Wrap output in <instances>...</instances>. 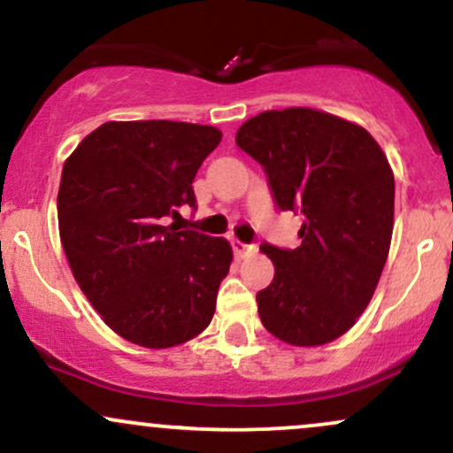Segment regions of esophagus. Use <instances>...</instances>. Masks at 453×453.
I'll list each match as a JSON object with an SVG mask.
<instances>
[{
	"mask_svg": "<svg viewBox=\"0 0 453 453\" xmlns=\"http://www.w3.org/2000/svg\"><path fill=\"white\" fill-rule=\"evenodd\" d=\"M232 249H234V256H236L238 259L256 256V253H257L256 244H247V242L238 241V238H234V241H232Z\"/></svg>",
	"mask_w": 453,
	"mask_h": 453,
	"instance_id": "1",
	"label": "esophagus"
}]
</instances>
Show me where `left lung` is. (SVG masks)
<instances>
[{
    "label": "left lung",
    "instance_id": "left-lung-1",
    "mask_svg": "<svg viewBox=\"0 0 453 453\" xmlns=\"http://www.w3.org/2000/svg\"><path fill=\"white\" fill-rule=\"evenodd\" d=\"M236 144L264 165L279 209L304 215L294 251L262 244L274 279L257 294L259 319L288 345L339 339L371 303L389 253L386 153L364 127L303 106L251 117Z\"/></svg>",
    "mask_w": 453,
    "mask_h": 453
}]
</instances>
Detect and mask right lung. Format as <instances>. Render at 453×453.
I'll return each mask as SVG.
<instances>
[{
	"label": "right lung",
	"instance_id": "1",
	"mask_svg": "<svg viewBox=\"0 0 453 453\" xmlns=\"http://www.w3.org/2000/svg\"><path fill=\"white\" fill-rule=\"evenodd\" d=\"M221 142L211 126L108 121L65 159L57 215L78 288L119 336L168 349L206 330L230 273L226 238L168 226Z\"/></svg>",
	"mask_w": 453,
	"mask_h": 453
}]
</instances>
